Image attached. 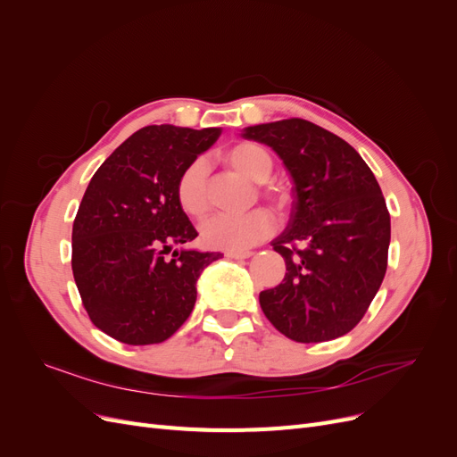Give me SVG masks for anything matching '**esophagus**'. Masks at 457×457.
Returning a JSON list of instances; mask_svg holds the SVG:
<instances>
[{
  "mask_svg": "<svg viewBox=\"0 0 457 457\" xmlns=\"http://www.w3.org/2000/svg\"><path fill=\"white\" fill-rule=\"evenodd\" d=\"M228 259H250L253 253L252 252H225Z\"/></svg>",
  "mask_w": 457,
  "mask_h": 457,
  "instance_id": "34e87169",
  "label": "esophagus"
}]
</instances>
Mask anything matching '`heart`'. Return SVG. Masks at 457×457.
I'll return each mask as SVG.
<instances>
[{
	"label": "heart",
	"instance_id": "heart-1",
	"mask_svg": "<svg viewBox=\"0 0 457 457\" xmlns=\"http://www.w3.org/2000/svg\"><path fill=\"white\" fill-rule=\"evenodd\" d=\"M230 168L261 183L272 173V158L269 152L255 143H238L225 154ZM265 195L278 205L289 202V192L284 187H269ZM175 196L181 210L200 219L210 210L207 195V163L204 158L192 160L181 171L175 185ZM276 228V220L267 210H253L245 215H215L202 225V240L205 245L225 252H245L259 242L267 240Z\"/></svg>",
	"mask_w": 457,
	"mask_h": 457
}]
</instances>
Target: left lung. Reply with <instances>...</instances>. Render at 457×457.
Wrapping results in <instances>:
<instances>
[{"label": "left lung", "mask_w": 457, "mask_h": 457, "mask_svg": "<svg viewBox=\"0 0 457 457\" xmlns=\"http://www.w3.org/2000/svg\"><path fill=\"white\" fill-rule=\"evenodd\" d=\"M269 145L294 179L292 217L272 247L282 284L259 294L270 324L297 343L341 337L362 320L386 270L391 215L361 154L301 118L244 129Z\"/></svg>", "instance_id": "8db88e82"}]
</instances>
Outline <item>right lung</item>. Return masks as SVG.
I'll list each match as a JSON object with an SVG mask.
<instances>
[{
    "mask_svg": "<svg viewBox=\"0 0 457 457\" xmlns=\"http://www.w3.org/2000/svg\"><path fill=\"white\" fill-rule=\"evenodd\" d=\"M219 135V128H143L89 181L72 227V272L91 322L106 336L162 343L195 309L196 280L223 253L173 250L198 237L175 185Z\"/></svg>",
    "mask_w": 457,
    "mask_h": 457,
    "instance_id": "1",
    "label": "right lung"
}]
</instances>
